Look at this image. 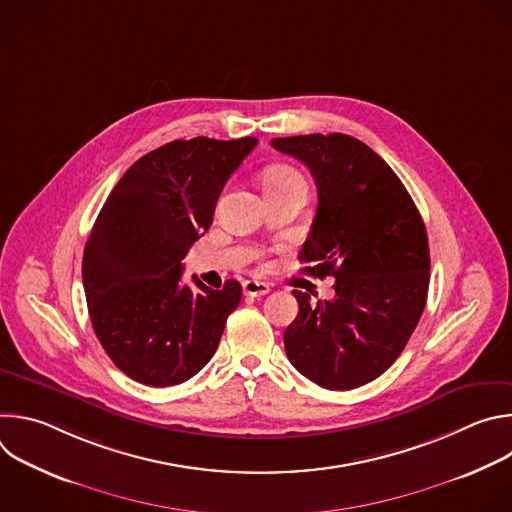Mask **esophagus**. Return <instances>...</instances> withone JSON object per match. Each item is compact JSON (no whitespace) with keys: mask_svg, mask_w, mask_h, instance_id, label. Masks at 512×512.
Listing matches in <instances>:
<instances>
[{"mask_svg":"<svg viewBox=\"0 0 512 512\" xmlns=\"http://www.w3.org/2000/svg\"><path fill=\"white\" fill-rule=\"evenodd\" d=\"M243 294L247 298H259V296H265L269 294V285L263 283V281H255V279H247L243 281Z\"/></svg>","mask_w":512,"mask_h":512,"instance_id":"obj_1","label":"esophagus"}]
</instances>
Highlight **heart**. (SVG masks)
Here are the masks:
<instances>
[{
    "mask_svg": "<svg viewBox=\"0 0 512 512\" xmlns=\"http://www.w3.org/2000/svg\"><path fill=\"white\" fill-rule=\"evenodd\" d=\"M265 190H273V188H279V186H285L289 182H298V180H304L302 174L298 170H294L291 166H271L267 172H265Z\"/></svg>",
    "mask_w": 512,
    "mask_h": 512,
    "instance_id": "b5f03b06",
    "label": "heart"
}]
</instances>
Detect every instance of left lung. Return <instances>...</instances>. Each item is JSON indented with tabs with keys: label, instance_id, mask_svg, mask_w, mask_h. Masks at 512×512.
Listing matches in <instances>:
<instances>
[{
	"label": "left lung",
	"instance_id": "obj_1",
	"mask_svg": "<svg viewBox=\"0 0 512 512\" xmlns=\"http://www.w3.org/2000/svg\"><path fill=\"white\" fill-rule=\"evenodd\" d=\"M318 188L306 273L332 275L334 300L294 289L300 312L283 334L289 362L332 391L381 377L403 352L427 300L429 245L421 214L389 164L344 133L275 137Z\"/></svg>",
	"mask_w": 512,
	"mask_h": 512
}]
</instances>
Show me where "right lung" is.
Masks as SVG:
<instances>
[{
  "label": "right lung",
  "mask_w": 512,
  "mask_h": 512,
  "mask_svg": "<svg viewBox=\"0 0 512 512\" xmlns=\"http://www.w3.org/2000/svg\"><path fill=\"white\" fill-rule=\"evenodd\" d=\"M257 145L176 139L139 158L105 200L83 255V285L93 330L137 383L172 387L194 377L216 352L243 287L210 289L182 259L208 231L218 196Z\"/></svg>",
  "instance_id": "right-lung-1"
}]
</instances>
